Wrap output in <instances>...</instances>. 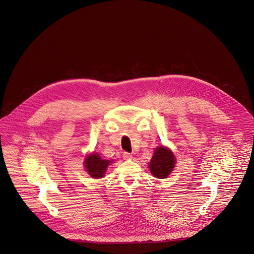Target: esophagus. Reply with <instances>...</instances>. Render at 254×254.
<instances>
[{
  "label": "esophagus",
  "instance_id": "obj_1",
  "mask_svg": "<svg viewBox=\"0 0 254 254\" xmlns=\"http://www.w3.org/2000/svg\"><path fill=\"white\" fill-rule=\"evenodd\" d=\"M123 159L124 160H131L132 159V154L130 152L125 151V152H123Z\"/></svg>",
  "mask_w": 254,
  "mask_h": 254
}]
</instances>
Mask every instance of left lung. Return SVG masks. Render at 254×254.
<instances>
[{
  "label": "left lung",
  "mask_w": 254,
  "mask_h": 254,
  "mask_svg": "<svg viewBox=\"0 0 254 254\" xmlns=\"http://www.w3.org/2000/svg\"><path fill=\"white\" fill-rule=\"evenodd\" d=\"M175 162L176 161H175L173 152L164 146H160L155 149L148 168L154 177L164 179L173 171Z\"/></svg>",
  "instance_id": "8db88e82"
}]
</instances>
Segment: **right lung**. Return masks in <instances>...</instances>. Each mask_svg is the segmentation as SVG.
<instances>
[{
	"label": "right lung",
	"mask_w": 254,
	"mask_h": 254,
	"mask_svg": "<svg viewBox=\"0 0 254 254\" xmlns=\"http://www.w3.org/2000/svg\"><path fill=\"white\" fill-rule=\"evenodd\" d=\"M112 161H107L101 159L97 153H93L92 155H88L84 161V165L86 171L92 178L100 179L104 176V174Z\"/></svg>",
	"instance_id": "right-lung-1"
}]
</instances>
